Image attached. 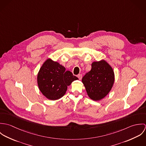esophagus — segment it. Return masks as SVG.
<instances>
[{
    "label": "esophagus",
    "mask_w": 146,
    "mask_h": 146,
    "mask_svg": "<svg viewBox=\"0 0 146 146\" xmlns=\"http://www.w3.org/2000/svg\"><path fill=\"white\" fill-rule=\"evenodd\" d=\"M82 74H79V75H78V78H79V80H82Z\"/></svg>",
    "instance_id": "34e87169"
}]
</instances>
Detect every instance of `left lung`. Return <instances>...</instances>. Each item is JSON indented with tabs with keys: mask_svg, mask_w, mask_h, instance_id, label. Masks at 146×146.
<instances>
[{
	"mask_svg": "<svg viewBox=\"0 0 146 146\" xmlns=\"http://www.w3.org/2000/svg\"><path fill=\"white\" fill-rule=\"evenodd\" d=\"M114 81L113 69L104 60L92 63L91 70L82 78L88 96L96 101L101 100L108 94Z\"/></svg>",
	"mask_w": 146,
	"mask_h": 146,
	"instance_id": "8db88e82",
	"label": "left lung"
}]
</instances>
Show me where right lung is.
Instances as JSON below:
<instances>
[{"label":"right lung","mask_w":146,"mask_h":146,"mask_svg":"<svg viewBox=\"0 0 146 146\" xmlns=\"http://www.w3.org/2000/svg\"><path fill=\"white\" fill-rule=\"evenodd\" d=\"M78 78L59 63L47 59L40 67L37 76L39 89L50 100H57L64 95L69 86Z\"/></svg>","instance_id":"right-lung-1"}]
</instances>
